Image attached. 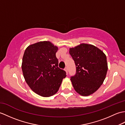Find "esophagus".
<instances>
[{
	"label": "esophagus",
	"mask_w": 125,
	"mask_h": 125,
	"mask_svg": "<svg viewBox=\"0 0 125 125\" xmlns=\"http://www.w3.org/2000/svg\"><path fill=\"white\" fill-rule=\"evenodd\" d=\"M64 70L65 71V72H66V74H68V68L65 67L64 69Z\"/></svg>",
	"instance_id": "esophagus-1"
}]
</instances>
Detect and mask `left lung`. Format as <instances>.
Wrapping results in <instances>:
<instances>
[{
    "instance_id": "1",
    "label": "left lung",
    "mask_w": 125,
    "mask_h": 125,
    "mask_svg": "<svg viewBox=\"0 0 125 125\" xmlns=\"http://www.w3.org/2000/svg\"><path fill=\"white\" fill-rule=\"evenodd\" d=\"M69 53L76 66V73L70 79L74 90L84 96L93 94L106 77L108 63L105 54L95 46L87 43L70 48Z\"/></svg>"
}]
</instances>
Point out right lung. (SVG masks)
Listing matches in <instances>:
<instances>
[{"mask_svg":"<svg viewBox=\"0 0 125 125\" xmlns=\"http://www.w3.org/2000/svg\"><path fill=\"white\" fill-rule=\"evenodd\" d=\"M58 47L50 42L29 45L23 56L22 70L26 83L41 96L49 97L59 91L66 72L58 67Z\"/></svg>","mask_w":125,"mask_h":125,"instance_id":"right-lung-1","label":"right lung"}]
</instances>
